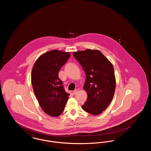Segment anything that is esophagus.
<instances>
[{
    "instance_id": "esophagus-1",
    "label": "esophagus",
    "mask_w": 151,
    "mask_h": 151,
    "mask_svg": "<svg viewBox=\"0 0 151 151\" xmlns=\"http://www.w3.org/2000/svg\"><path fill=\"white\" fill-rule=\"evenodd\" d=\"M78 92V89H76L75 91H73V93L74 95H76V94H77Z\"/></svg>"
}]
</instances>
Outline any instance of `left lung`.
<instances>
[{
  "label": "left lung",
  "mask_w": 151,
  "mask_h": 151,
  "mask_svg": "<svg viewBox=\"0 0 151 151\" xmlns=\"http://www.w3.org/2000/svg\"><path fill=\"white\" fill-rule=\"evenodd\" d=\"M82 65L86 79L84 89L88 95L82 108L92 115H98L110 105L116 89V78L111 63L98 50L74 52Z\"/></svg>",
  "instance_id": "obj_1"
}]
</instances>
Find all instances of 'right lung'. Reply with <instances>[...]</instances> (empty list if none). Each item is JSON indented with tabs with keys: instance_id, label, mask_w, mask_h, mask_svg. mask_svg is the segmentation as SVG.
Here are the masks:
<instances>
[{
	"instance_id": "add662e5",
	"label": "right lung",
	"mask_w": 151,
	"mask_h": 151,
	"mask_svg": "<svg viewBox=\"0 0 151 151\" xmlns=\"http://www.w3.org/2000/svg\"><path fill=\"white\" fill-rule=\"evenodd\" d=\"M70 57L69 52L52 50L40 56L32 69L34 93L43 111L52 117L62 114L70 94L65 91L59 72Z\"/></svg>"
}]
</instances>
